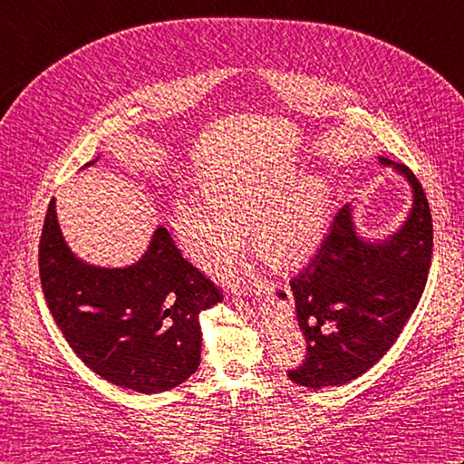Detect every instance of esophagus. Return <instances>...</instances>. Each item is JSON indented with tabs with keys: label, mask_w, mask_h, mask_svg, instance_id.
<instances>
[{
	"label": "esophagus",
	"mask_w": 464,
	"mask_h": 464,
	"mask_svg": "<svg viewBox=\"0 0 464 464\" xmlns=\"http://www.w3.org/2000/svg\"><path fill=\"white\" fill-rule=\"evenodd\" d=\"M233 303H235V304H239V307H245V309L249 307V303H245V301H241V299H233Z\"/></svg>",
	"instance_id": "obj_1"
}]
</instances>
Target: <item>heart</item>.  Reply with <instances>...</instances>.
<instances>
[{
  "label": "heart",
  "instance_id": "b5f03b06",
  "mask_svg": "<svg viewBox=\"0 0 464 464\" xmlns=\"http://www.w3.org/2000/svg\"><path fill=\"white\" fill-rule=\"evenodd\" d=\"M205 191L209 202L185 197L175 215L185 251L203 267L229 263L253 223L255 249L279 269L299 267L321 247L329 191L314 177L297 181L287 165L251 167L213 177Z\"/></svg>",
  "mask_w": 464,
  "mask_h": 464
}]
</instances>
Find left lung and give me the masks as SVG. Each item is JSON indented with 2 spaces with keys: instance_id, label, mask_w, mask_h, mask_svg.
I'll list each match as a JSON object with an SVG mask.
<instances>
[{
  "instance_id": "obj_1",
  "label": "left lung",
  "mask_w": 464,
  "mask_h": 464,
  "mask_svg": "<svg viewBox=\"0 0 464 464\" xmlns=\"http://www.w3.org/2000/svg\"><path fill=\"white\" fill-rule=\"evenodd\" d=\"M412 187V207L397 233L364 241L351 205L333 217L317 255L289 281L307 354L289 379L301 387L344 384L387 353L415 313L432 255V217L422 185L407 165L392 163ZM287 297V293H279Z\"/></svg>"
}]
</instances>
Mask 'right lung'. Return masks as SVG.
Segmentation results:
<instances>
[{"label": "right lung", "mask_w": 464, "mask_h": 464, "mask_svg": "<svg viewBox=\"0 0 464 464\" xmlns=\"http://www.w3.org/2000/svg\"><path fill=\"white\" fill-rule=\"evenodd\" d=\"M39 277L77 357L111 384L145 395L169 391L197 371L199 313L223 299L219 287L183 259L165 227H157L145 255L130 267L77 259L59 231L53 199L39 239Z\"/></svg>", "instance_id": "1"}]
</instances>
